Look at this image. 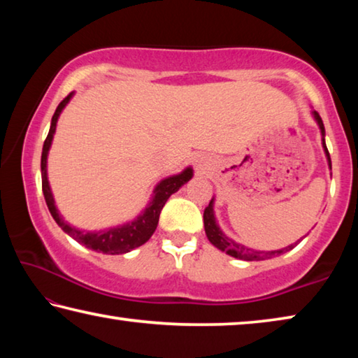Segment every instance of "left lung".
<instances>
[{
    "instance_id": "left-lung-1",
    "label": "left lung",
    "mask_w": 358,
    "mask_h": 358,
    "mask_svg": "<svg viewBox=\"0 0 358 358\" xmlns=\"http://www.w3.org/2000/svg\"><path fill=\"white\" fill-rule=\"evenodd\" d=\"M314 118H316L320 132H322V136H325V129H324V123H322V118H320V115L317 112H314ZM324 141V138H322ZM324 143V150L327 153V159H329V166L331 169V159H330V153L329 150H327V145L325 141ZM203 226H205V234H207L208 240L213 243L217 250L221 251H226L229 256L232 257H237L241 260H265V259H271V257H276V256H281V254L287 252L292 250V248L296 245H290L287 248H282L280 251H256V250H251V248H246L240 243H235L234 240H230L229 237L224 235L220 227H217V224L215 221V215H213V199H211L208 207H205L203 210Z\"/></svg>"
}]
</instances>
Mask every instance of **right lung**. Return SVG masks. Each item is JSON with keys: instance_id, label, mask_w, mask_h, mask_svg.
I'll use <instances>...</instances> for the list:
<instances>
[{"instance_id": "add662e5", "label": "right lung", "mask_w": 358, "mask_h": 358, "mask_svg": "<svg viewBox=\"0 0 358 358\" xmlns=\"http://www.w3.org/2000/svg\"><path fill=\"white\" fill-rule=\"evenodd\" d=\"M71 96H72V93H69L58 104L57 110L52 117L50 131H48V136L44 141V147H42V156H41L42 192H44L47 207H48V210H50L53 220L57 221L58 226L62 227L66 234L71 235V237L76 241H78L80 245L87 246L93 251L104 252V254H124L131 250H134V248H138L141 245L147 243L151 235H153V232L156 230L157 221H159L161 210L166 205L167 199L171 197L173 192H177L180 187L186 183V181L191 180L192 171L191 169H186V171L181 172L180 175H175V177L162 180L161 183L156 186L153 201H151L148 207L145 208L143 213L138 216L136 221L126 224V226L102 230V232H82V230L72 227L71 224L64 222L63 217L58 213L55 202H53L50 186H48L47 169H45L47 167V153H48V148H50L53 132H55V128H57L58 117H59V113H62L63 107L69 102Z\"/></svg>"}]
</instances>
